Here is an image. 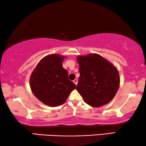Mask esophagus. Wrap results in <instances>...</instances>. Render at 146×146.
<instances>
[{
	"instance_id": "34e87169",
	"label": "esophagus",
	"mask_w": 146,
	"mask_h": 146,
	"mask_svg": "<svg viewBox=\"0 0 146 146\" xmlns=\"http://www.w3.org/2000/svg\"><path fill=\"white\" fill-rule=\"evenodd\" d=\"M73 82L75 83V85H77V84H78V80H77V79H75V80H73Z\"/></svg>"
}]
</instances>
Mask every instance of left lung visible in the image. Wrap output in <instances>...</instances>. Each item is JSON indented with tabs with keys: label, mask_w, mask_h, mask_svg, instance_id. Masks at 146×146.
I'll return each instance as SVG.
<instances>
[{
	"label": "left lung",
	"mask_w": 146,
	"mask_h": 146,
	"mask_svg": "<svg viewBox=\"0 0 146 146\" xmlns=\"http://www.w3.org/2000/svg\"><path fill=\"white\" fill-rule=\"evenodd\" d=\"M80 76L76 90L86 104L99 108L110 102L120 86L117 68L98 54L76 58Z\"/></svg>",
	"instance_id": "obj_1"
}]
</instances>
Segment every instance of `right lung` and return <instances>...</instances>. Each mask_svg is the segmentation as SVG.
Returning <instances> with one entry per match:
<instances>
[{
  "label": "right lung",
  "mask_w": 146,
  "mask_h": 146,
  "mask_svg": "<svg viewBox=\"0 0 146 146\" xmlns=\"http://www.w3.org/2000/svg\"><path fill=\"white\" fill-rule=\"evenodd\" d=\"M65 56L51 54L42 58L33 71L29 84L34 95L47 106L56 107L66 101L76 85L62 67Z\"/></svg>",
  "instance_id": "add662e5"
}]
</instances>
